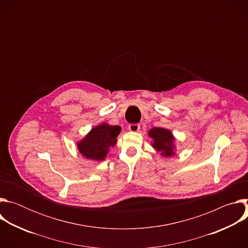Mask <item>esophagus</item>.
I'll return each instance as SVG.
<instances>
[{
	"label": "esophagus",
	"instance_id": "esophagus-1",
	"mask_svg": "<svg viewBox=\"0 0 248 248\" xmlns=\"http://www.w3.org/2000/svg\"><path fill=\"white\" fill-rule=\"evenodd\" d=\"M139 129H140V124H131L128 125V130L131 132H137L139 131Z\"/></svg>",
	"mask_w": 248,
	"mask_h": 248
}]
</instances>
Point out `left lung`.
I'll list each match as a JSON object with an SVG mask.
<instances>
[{
    "mask_svg": "<svg viewBox=\"0 0 248 248\" xmlns=\"http://www.w3.org/2000/svg\"><path fill=\"white\" fill-rule=\"evenodd\" d=\"M148 136L153 139L151 145L163 157H172L175 155L174 136L170 129L164 127H153L149 130Z\"/></svg>",
    "mask_w": 248,
    "mask_h": 248,
    "instance_id": "obj_1",
    "label": "left lung"
}]
</instances>
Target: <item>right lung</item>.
Instances as JSON below:
<instances>
[{
  "label": "right lung",
  "mask_w": 248,
  "mask_h": 248,
  "mask_svg": "<svg viewBox=\"0 0 248 248\" xmlns=\"http://www.w3.org/2000/svg\"><path fill=\"white\" fill-rule=\"evenodd\" d=\"M121 130V126L107 123L96 125L77 143L78 149L88 160L104 161L110 149L116 145Z\"/></svg>",
  "instance_id": "obj_1"
}]
</instances>
